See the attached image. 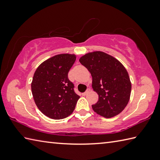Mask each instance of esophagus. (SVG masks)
<instances>
[{
    "label": "esophagus",
    "instance_id": "esophagus-1",
    "mask_svg": "<svg viewBox=\"0 0 160 160\" xmlns=\"http://www.w3.org/2000/svg\"><path fill=\"white\" fill-rule=\"evenodd\" d=\"M90 88L87 89V90L85 92H83L82 94L83 96H85V95H87V94H88L89 92H90Z\"/></svg>",
    "mask_w": 160,
    "mask_h": 160
}]
</instances>
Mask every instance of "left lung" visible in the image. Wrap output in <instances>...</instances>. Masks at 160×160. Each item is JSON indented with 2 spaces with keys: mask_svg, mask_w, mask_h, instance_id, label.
Instances as JSON below:
<instances>
[{
  "mask_svg": "<svg viewBox=\"0 0 160 160\" xmlns=\"http://www.w3.org/2000/svg\"><path fill=\"white\" fill-rule=\"evenodd\" d=\"M80 62L90 72L92 87L99 95L98 102L92 106L93 110L107 118L120 113L128 104L131 92L130 78L124 66L102 51L87 53Z\"/></svg>",
  "mask_w": 160,
  "mask_h": 160,
  "instance_id": "left-lung-1",
  "label": "left lung"
}]
</instances>
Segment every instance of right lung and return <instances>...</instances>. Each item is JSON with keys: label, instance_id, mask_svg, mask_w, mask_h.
Listing matches in <instances>:
<instances>
[{"label": "right lung", "instance_id": "add662e5", "mask_svg": "<svg viewBox=\"0 0 160 160\" xmlns=\"http://www.w3.org/2000/svg\"><path fill=\"white\" fill-rule=\"evenodd\" d=\"M75 59V55L58 54L43 62L34 72L31 88L35 104L51 118L68 117L80 98L68 76Z\"/></svg>", "mask_w": 160, "mask_h": 160}]
</instances>
